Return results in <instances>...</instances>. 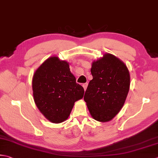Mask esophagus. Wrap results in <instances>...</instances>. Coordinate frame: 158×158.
<instances>
[{"label":"esophagus","instance_id":"esophagus-1","mask_svg":"<svg viewBox=\"0 0 158 158\" xmlns=\"http://www.w3.org/2000/svg\"><path fill=\"white\" fill-rule=\"evenodd\" d=\"M88 83H83V84L82 85H83V88H84L85 90L86 89V88H87V87H88Z\"/></svg>","mask_w":158,"mask_h":158}]
</instances>
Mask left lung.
<instances>
[{"mask_svg": "<svg viewBox=\"0 0 158 158\" xmlns=\"http://www.w3.org/2000/svg\"><path fill=\"white\" fill-rule=\"evenodd\" d=\"M89 81L83 99L91 116L100 122L112 120L125 103L130 85L125 64L111 54L92 63Z\"/></svg>", "mask_w": 158, "mask_h": 158, "instance_id": "8db88e82", "label": "left lung"}]
</instances>
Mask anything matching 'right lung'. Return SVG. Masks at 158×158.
<instances>
[{
	"label": "right lung",
	"instance_id": "right-lung-1",
	"mask_svg": "<svg viewBox=\"0 0 158 158\" xmlns=\"http://www.w3.org/2000/svg\"><path fill=\"white\" fill-rule=\"evenodd\" d=\"M32 87L37 107L53 123L69 118L75 102L84 94V89L76 83L69 64L57 57L47 59L35 71Z\"/></svg>",
	"mask_w": 158,
	"mask_h": 158
}]
</instances>
